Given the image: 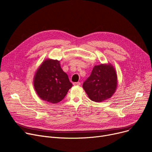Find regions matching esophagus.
<instances>
[{
  "instance_id": "esophagus-1",
  "label": "esophagus",
  "mask_w": 152,
  "mask_h": 152,
  "mask_svg": "<svg viewBox=\"0 0 152 152\" xmlns=\"http://www.w3.org/2000/svg\"><path fill=\"white\" fill-rule=\"evenodd\" d=\"M73 85L74 86H78V85H80V82H74L73 83Z\"/></svg>"
}]
</instances>
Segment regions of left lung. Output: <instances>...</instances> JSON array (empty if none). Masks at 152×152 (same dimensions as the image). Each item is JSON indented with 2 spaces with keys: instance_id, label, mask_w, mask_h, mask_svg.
<instances>
[{
  "instance_id": "1",
  "label": "left lung",
  "mask_w": 152,
  "mask_h": 152,
  "mask_svg": "<svg viewBox=\"0 0 152 152\" xmlns=\"http://www.w3.org/2000/svg\"><path fill=\"white\" fill-rule=\"evenodd\" d=\"M117 86V72L111 63L95 66L90 76L83 84L88 98L98 103L112 97Z\"/></svg>"
}]
</instances>
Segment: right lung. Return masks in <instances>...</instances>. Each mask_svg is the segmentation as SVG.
Returning a JSON list of instances; mask_svg holds the SVG:
<instances>
[{"instance_id": "add662e5", "label": "right lung", "mask_w": 152, "mask_h": 152, "mask_svg": "<svg viewBox=\"0 0 152 152\" xmlns=\"http://www.w3.org/2000/svg\"><path fill=\"white\" fill-rule=\"evenodd\" d=\"M33 86L42 100L56 104L64 98L72 84L61 69L59 61L46 59L35 72Z\"/></svg>"}]
</instances>
